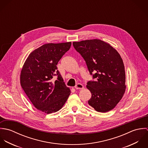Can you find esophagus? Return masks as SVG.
I'll use <instances>...</instances> for the list:
<instances>
[{
    "label": "esophagus",
    "instance_id": "1",
    "mask_svg": "<svg viewBox=\"0 0 148 148\" xmlns=\"http://www.w3.org/2000/svg\"><path fill=\"white\" fill-rule=\"evenodd\" d=\"M75 88L76 89H83L84 88V86L83 85V84H80V83H78L76 85Z\"/></svg>",
    "mask_w": 148,
    "mask_h": 148
}]
</instances>
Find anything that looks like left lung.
Segmentation results:
<instances>
[{
	"instance_id": "8db88e82",
	"label": "left lung",
	"mask_w": 148,
	"mask_h": 148,
	"mask_svg": "<svg viewBox=\"0 0 148 148\" xmlns=\"http://www.w3.org/2000/svg\"><path fill=\"white\" fill-rule=\"evenodd\" d=\"M73 45L96 79L86 85L92 94L89 105L99 112L113 109L126 89L125 67L120 55L109 44L99 39L74 42Z\"/></svg>"
}]
</instances>
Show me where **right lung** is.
Segmentation results:
<instances>
[{
	"label": "right lung",
	"instance_id": "add662e5",
	"mask_svg": "<svg viewBox=\"0 0 148 148\" xmlns=\"http://www.w3.org/2000/svg\"><path fill=\"white\" fill-rule=\"evenodd\" d=\"M71 46V42L48 43L32 51L24 62L21 84L31 102L47 114L59 110L71 94L56 65ZM58 76L54 82L52 79Z\"/></svg>",
	"mask_w": 148,
	"mask_h": 148
}]
</instances>
